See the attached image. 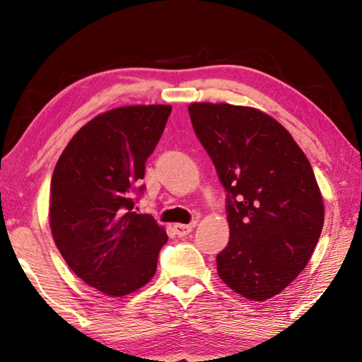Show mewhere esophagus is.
Returning a JSON list of instances; mask_svg holds the SVG:
<instances>
[{"mask_svg":"<svg viewBox=\"0 0 362 362\" xmlns=\"http://www.w3.org/2000/svg\"><path fill=\"white\" fill-rule=\"evenodd\" d=\"M194 226L196 222H193V224H174V230L179 236H187L188 233H191V230L194 228Z\"/></svg>","mask_w":362,"mask_h":362,"instance_id":"1","label":"esophagus"}]
</instances>
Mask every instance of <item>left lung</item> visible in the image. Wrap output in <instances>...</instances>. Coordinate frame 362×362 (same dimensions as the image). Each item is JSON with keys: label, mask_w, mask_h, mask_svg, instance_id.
Segmentation results:
<instances>
[{"label": "left lung", "mask_w": 362, "mask_h": 362, "mask_svg": "<svg viewBox=\"0 0 362 362\" xmlns=\"http://www.w3.org/2000/svg\"><path fill=\"white\" fill-rule=\"evenodd\" d=\"M194 132L227 191L230 240L218 274L238 294L264 302L303 271L324 227L313 168L279 121L253 107L193 103Z\"/></svg>", "instance_id": "8db88e82"}]
</instances>
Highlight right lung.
Returning <instances> with one entry per match:
<instances>
[{
  "label": "right lung",
  "instance_id": "right-lung-1",
  "mask_svg": "<svg viewBox=\"0 0 362 362\" xmlns=\"http://www.w3.org/2000/svg\"><path fill=\"white\" fill-rule=\"evenodd\" d=\"M171 110L126 105L98 115L74 134L54 168V243L71 271L105 296H127L156 275L168 235L149 214L134 211L132 191Z\"/></svg>",
  "mask_w": 362,
  "mask_h": 362
}]
</instances>
